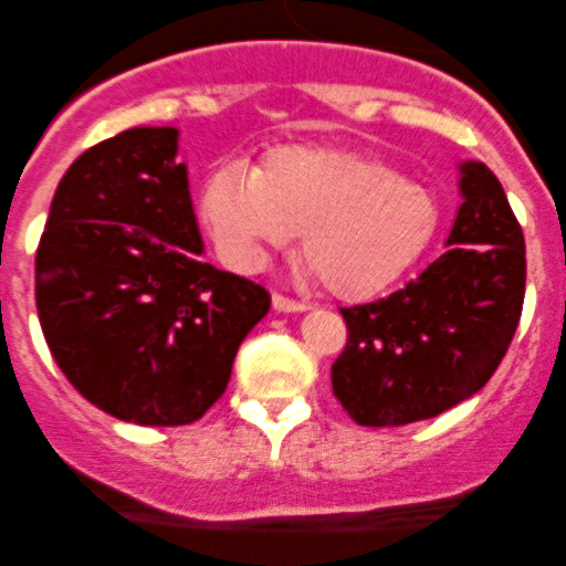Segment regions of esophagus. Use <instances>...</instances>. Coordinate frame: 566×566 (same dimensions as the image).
Listing matches in <instances>:
<instances>
[{
  "label": "esophagus",
  "mask_w": 566,
  "mask_h": 566,
  "mask_svg": "<svg viewBox=\"0 0 566 566\" xmlns=\"http://www.w3.org/2000/svg\"><path fill=\"white\" fill-rule=\"evenodd\" d=\"M273 310L276 312H287V315H295V312H306L310 310V304H304V301H293L287 298V295H273Z\"/></svg>",
  "instance_id": "34e87169"
}]
</instances>
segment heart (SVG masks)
<instances>
[{
	"label": "heart",
	"mask_w": 566,
	"mask_h": 566,
	"mask_svg": "<svg viewBox=\"0 0 566 566\" xmlns=\"http://www.w3.org/2000/svg\"><path fill=\"white\" fill-rule=\"evenodd\" d=\"M199 216L238 271H256L304 230L306 271L339 298H369L397 282L441 221L432 193L389 164L323 145L276 147L260 169L247 158L221 161L205 177Z\"/></svg>",
	"instance_id": "obj_1"
}]
</instances>
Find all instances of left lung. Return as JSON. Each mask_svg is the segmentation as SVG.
<instances>
[{
    "label": "left lung",
    "instance_id": "8db88e82",
    "mask_svg": "<svg viewBox=\"0 0 566 566\" xmlns=\"http://www.w3.org/2000/svg\"><path fill=\"white\" fill-rule=\"evenodd\" d=\"M447 251L375 304L342 310L347 345L331 367L342 408L361 427L432 419L499 369L526 295V241L499 177L460 164Z\"/></svg>",
    "mask_w": 566,
    "mask_h": 566
}]
</instances>
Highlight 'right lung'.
Segmentation results:
<instances>
[{
  "label": "right lung",
  "instance_id": "right-lung-1",
  "mask_svg": "<svg viewBox=\"0 0 566 566\" xmlns=\"http://www.w3.org/2000/svg\"><path fill=\"white\" fill-rule=\"evenodd\" d=\"M180 130L139 125L76 158L35 256L40 328L73 389L114 419L191 424L271 310L260 284L202 262Z\"/></svg>",
  "mask_w": 566,
  "mask_h": 566
}]
</instances>
